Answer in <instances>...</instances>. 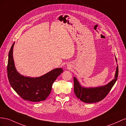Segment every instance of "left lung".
<instances>
[{
  "label": "left lung",
  "mask_w": 126,
  "mask_h": 126,
  "mask_svg": "<svg viewBox=\"0 0 126 126\" xmlns=\"http://www.w3.org/2000/svg\"><path fill=\"white\" fill-rule=\"evenodd\" d=\"M116 62H117L115 57ZM118 65L116 69L114 78L108 84L97 87H85L81 86L76 77L74 80V92L78 98L86 103L98 102L104 99L110 92L111 89L117 81L118 77Z\"/></svg>",
  "instance_id": "obj_1"
}]
</instances>
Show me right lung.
Instances as JSON below:
<instances>
[{"label": "right lung", "instance_id": "right-lung-1", "mask_svg": "<svg viewBox=\"0 0 126 126\" xmlns=\"http://www.w3.org/2000/svg\"><path fill=\"white\" fill-rule=\"evenodd\" d=\"M14 44L12 45L8 54L7 76L9 83L24 100L33 102L45 101L50 94L53 82L63 70L56 68L36 78L21 75L16 69L13 56Z\"/></svg>", "mask_w": 126, "mask_h": 126}]
</instances>
